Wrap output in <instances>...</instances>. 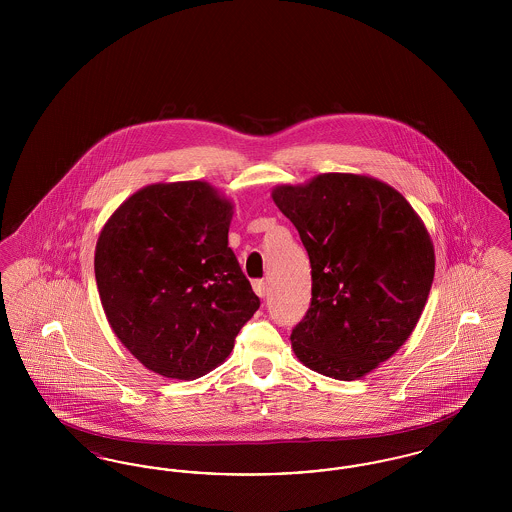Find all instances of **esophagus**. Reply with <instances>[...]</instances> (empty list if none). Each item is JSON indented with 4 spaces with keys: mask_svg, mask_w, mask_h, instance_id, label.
<instances>
[{
    "mask_svg": "<svg viewBox=\"0 0 512 512\" xmlns=\"http://www.w3.org/2000/svg\"><path fill=\"white\" fill-rule=\"evenodd\" d=\"M253 290L259 295V297H265L268 293V284L265 280H255L253 282Z\"/></svg>",
    "mask_w": 512,
    "mask_h": 512,
    "instance_id": "esophagus-1",
    "label": "esophagus"
}]
</instances>
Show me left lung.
Returning <instances> with one entry per match:
<instances>
[{
    "label": "left lung",
    "mask_w": 512,
    "mask_h": 512,
    "mask_svg": "<svg viewBox=\"0 0 512 512\" xmlns=\"http://www.w3.org/2000/svg\"><path fill=\"white\" fill-rule=\"evenodd\" d=\"M272 201L311 261L313 297L293 353L318 374L359 380L413 334L434 282L432 238L403 195L365 174L282 184Z\"/></svg>",
    "instance_id": "left-lung-1"
}]
</instances>
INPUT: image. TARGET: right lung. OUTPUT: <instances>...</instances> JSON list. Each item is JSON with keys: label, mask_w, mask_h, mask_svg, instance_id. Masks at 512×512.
I'll list each match as a JSON object with an SVG mask.
<instances>
[{"label": "right lung", "mask_w": 512, "mask_h": 512, "mask_svg": "<svg viewBox=\"0 0 512 512\" xmlns=\"http://www.w3.org/2000/svg\"><path fill=\"white\" fill-rule=\"evenodd\" d=\"M230 199L201 180L130 195L99 232V299L115 336L165 378L195 380L226 361L261 301L228 228Z\"/></svg>", "instance_id": "right-lung-1"}]
</instances>
